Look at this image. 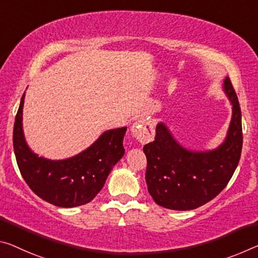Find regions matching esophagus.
<instances>
[{
  "label": "esophagus",
  "mask_w": 258,
  "mask_h": 258,
  "mask_svg": "<svg viewBox=\"0 0 258 258\" xmlns=\"http://www.w3.org/2000/svg\"><path fill=\"white\" fill-rule=\"evenodd\" d=\"M133 138L140 142L141 145H146L154 140L155 128L153 121L149 119H139L134 122L131 128Z\"/></svg>",
  "instance_id": "1"
}]
</instances>
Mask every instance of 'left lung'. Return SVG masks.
Wrapping results in <instances>:
<instances>
[{
  "label": "left lung",
  "instance_id": "left-lung-1",
  "mask_svg": "<svg viewBox=\"0 0 258 258\" xmlns=\"http://www.w3.org/2000/svg\"><path fill=\"white\" fill-rule=\"evenodd\" d=\"M222 89L232 105V117L226 137L217 148H186L164 121L156 125L155 140L144 147L147 186L158 206L172 210L196 209L216 198L234 173L242 149L241 110L228 77Z\"/></svg>",
  "mask_w": 258,
  "mask_h": 258
}]
</instances>
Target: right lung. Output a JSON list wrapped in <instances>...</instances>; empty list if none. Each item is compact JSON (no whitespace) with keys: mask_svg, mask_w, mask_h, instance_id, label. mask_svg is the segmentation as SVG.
<instances>
[{"mask_svg":"<svg viewBox=\"0 0 258 258\" xmlns=\"http://www.w3.org/2000/svg\"><path fill=\"white\" fill-rule=\"evenodd\" d=\"M24 101L25 93L14 126V150L24 180L39 198L56 207L73 208L91 202L124 156L122 140L127 127L104 131L75 156L49 159L39 156L27 145L23 128Z\"/></svg>","mask_w":258,"mask_h":258,"instance_id":"1","label":"right lung"}]
</instances>
